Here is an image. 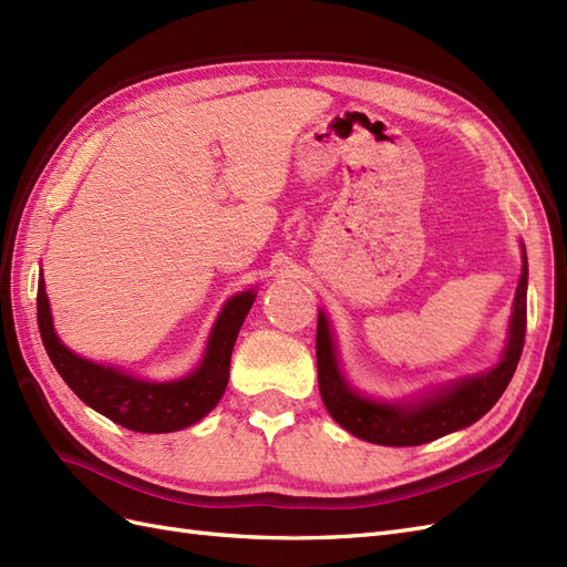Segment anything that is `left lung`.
Wrapping results in <instances>:
<instances>
[{"instance_id":"left-lung-1","label":"left lung","mask_w":567,"mask_h":567,"mask_svg":"<svg viewBox=\"0 0 567 567\" xmlns=\"http://www.w3.org/2000/svg\"><path fill=\"white\" fill-rule=\"evenodd\" d=\"M525 250V248H523ZM523 274L513 302L508 346L502 362L492 371L473 379L452 383L447 390H440L433 398H425L416 404H385L357 394L338 369L329 321L319 315L317 321V371L319 392L336 423L348 433L385 447H416V444L433 442L442 435L454 433L483 419L487 411L502 398L506 385L520 362L527 329V257L523 255Z\"/></svg>"}]
</instances>
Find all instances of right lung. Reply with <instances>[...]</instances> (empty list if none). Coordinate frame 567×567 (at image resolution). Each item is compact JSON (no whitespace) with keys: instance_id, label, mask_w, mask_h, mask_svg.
Here are the masks:
<instances>
[{"instance_id":"add662e5","label":"right lung","mask_w":567,"mask_h":567,"mask_svg":"<svg viewBox=\"0 0 567 567\" xmlns=\"http://www.w3.org/2000/svg\"><path fill=\"white\" fill-rule=\"evenodd\" d=\"M252 300V290L234 296L215 323L200 367L186 379L169 383L132 379L123 371L94 364L68 350L51 323L44 279L38 284V326L51 364L84 404L127 431L173 433L200 421L225 394L234 342Z\"/></svg>"}]
</instances>
